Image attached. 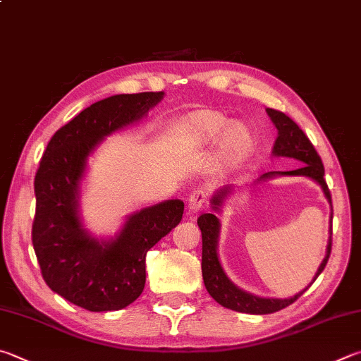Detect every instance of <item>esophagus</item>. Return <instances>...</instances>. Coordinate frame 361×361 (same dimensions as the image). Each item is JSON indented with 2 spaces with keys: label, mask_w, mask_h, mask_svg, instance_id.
Here are the masks:
<instances>
[{
  "label": "esophagus",
  "mask_w": 361,
  "mask_h": 361,
  "mask_svg": "<svg viewBox=\"0 0 361 361\" xmlns=\"http://www.w3.org/2000/svg\"><path fill=\"white\" fill-rule=\"evenodd\" d=\"M207 191L205 189H202V188H197V189H194V191L191 192V195H189V199H188V208H189V212H199V209L205 205V202H207Z\"/></svg>",
  "instance_id": "1"
}]
</instances>
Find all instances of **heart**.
I'll use <instances>...</instances> for the list:
<instances>
[{"label":"heart","instance_id":"heart-1","mask_svg":"<svg viewBox=\"0 0 361 361\" xmlns=\"http://www.w3.org/2000/svg\"><path fill=\"white\" fill-rule=\"evenodd\" d=\"M173 137L191 147L209 145L219 140V161L224 167H235L251 153L254 139L243 124L216 110H197L176 121L172 128Z\"/></svg>","mask_w":361,"mask_h":361}]
</instances>
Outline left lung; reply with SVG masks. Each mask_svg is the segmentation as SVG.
<instances>
[{"label":"left lung","instance_id":"left-lung-1","mask_svg":"<svg viewBox=\"0 0 361 361\" xmlns=\"http://www.w3.org/2000/svg\"><path fill=\"white\" fill-rule=\"evenodd\" d=\"M268 116L271 118L274 126L278 129V139L274 142L273 154L274 156H284V158H293L301 162V166L295 170H289V172H268L260 176V180L271 178L274 175H303L310 176L314 181H317L322 191L325 194L326 200L331 203V194L330 189L326 186V181L324 178L325 169L322 159L317 154L316 148L307 139L306 134L300 129V126L295 123L292 118L287 116L286 114L279 112L274 109H267ZM232 192V186H224L219 189L218 192L213 195L212 205L214 212H219L221 205L224 203V199ZM197 224L202 231V276L203 283L208 293L218 301L219 305L228 310L246 312V314H271L279 310H284L289 305H292L295 300H298L303 295L307 287H310L314 281L317 279L320 273L324 271V268L329 262L330 252H331V235L329 240V246H326V255L320 264L319 270L314 276L312 283L293 295L290 298H260L255 297L252 293H247L241 290L240 287L235 286L231 279L227 278V274L222 270L218 259V235H219V219L216 218L213 213H203L197 219ZM331 232V227H330Z\"/></svg>","mask_w":361,"mask_h":361}]
</instances>
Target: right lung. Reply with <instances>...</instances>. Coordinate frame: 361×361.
I'll return each mask as SVG.
<instances>
[{
  "label": "right lung",
  "mask_w": 361,
  "mask_h": 361,
  "mask_svg": "<svg viewBox=\"0 0 361 361\" xmlns=\"http://www.w3.org/2000/svg\"><path fill=\"white\" fill-rule=\"evenodd\" d=\"M162 97L164 91H147L94 102L56 130L39 164L32 246L47 286L83 310L118 311L139 298L147 252L183 218L185 203L166 200L130 214L115 238L99 241L78 216V183L90 153Z\"/></svg>",
  "instance_id": "1"
}]
</instances>
